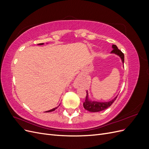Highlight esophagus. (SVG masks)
<instances>
[{
  "label": "esophagus",
  "mask_w": 149,
  "mask_h": 149,
  "mask_svg": "<svg viewBox=\"0 0 149 149\" xmlns=\"http://www.w3.org/2000/svg\"><path fill=\"white\" fill-rule=\"evenodd\" d=\"M74 86L76 87H78V86H79L82 84V78L81 76H78V77H77V78L76 79L75 81H74Z\"/></svg>",
  "instance_id": "1"
}]
</instances>
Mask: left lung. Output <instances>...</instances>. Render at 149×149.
<instances>
[{"instance_id":"1","label":"left lung","mask_w":149,"mask_h":149,"mask_svg":"<svg viewBox=\"0 0 149 149\" xmlns=\"http://www.w3.org/2000/svg\"><path fill=\"white\" fill-rule=\"evenodd\" d=\"M112 48H113V49L111 51V53H115L116 55H119L121 58L122 61H123L124 63V53L122 52L119 49H118V47H117L116 45H112ZM117 97H118V96H117L114 100H112V101H110L109 102H94V101L92 102V101H89L88 100V93L86 91V96L85 101L83 102V107L86 110H87L89 112H100L110 107L112 104V103L115 101Z\"/></svg>"}]
</instances>
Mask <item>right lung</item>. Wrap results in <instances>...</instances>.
<instances>
[{"label":"right lung","instance_id":"add662e5","mask_svg":"<svg viewBox=\"0 0 149 149\" xmlns=\"http://www.w3.org/2000/svg\"><path fill=\"white\" fill-rule=\"evenodd\" d=\"M43 43H40L39 45H43ZM58 108V107H55V108H53V109H51V110H49V111H46L45 112H52V111H55L56 109H57Z\"/></svg>","mask_w":149,"mask_h":149}]
</instances>
